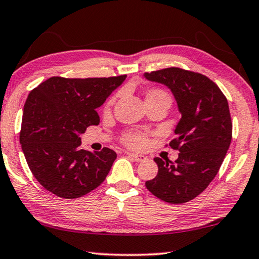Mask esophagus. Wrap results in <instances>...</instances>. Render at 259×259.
<instances>
[{
    "mask_svg": "<svg viewBox=\"0 0 259 259\" xmlns=\"http://www.w3.org/2000/svg\"><path fill=\"white\" fill-rule=\"evenodd\" d=\"M128 156L131 157L133 160H135L136 162H143L147 159L146 156H144L142 154H136V153H128Z\"/></svg>",
    "mask_w": 259,
    "mask_h": 259,
    "instance_id": "esophagus-1",
    "label": "esophagus"
}]
</instances>
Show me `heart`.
Instances as JSON below:
<instances>
[{
    "instance_id": "obj_1",
    "label": "heart",
    "mask_w": 259,
    "mask_h": 259,
    "mask_svg": "<svg viewBox=\"0 0 259 259\" xmlns=\"http://www.w3.org/2000/svg\"><path fill=\"white\" fill-rule=\"evenodd\" d=\"M114 100H115V97H113V98L108 100L106 106H105V111H106V112L109 111V108H111V106L113 105ZM145 102H146V104H148V103H163L169 107L170 103H171V100H170L169 95L166 94L165 91L160 90V89H152V90H148L146 93ZM124 142L131 147L140 148V147L146 145L147 140L142 135L133 134V135L126 136V137L124 138Z\"/></svg>"
}]
</instances>
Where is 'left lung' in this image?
Instances as JSON below:
<instances>
[{
    "instance_id": "obj_1",
    "label": "left lung",
    "mask_w": 259,
    "mask_h": 259,
    "mask_svg": "<svg viewBox=\"0 0 259 259\" xmlns=\"http://www.w3.org/2000/svg\"><path fill=\"white\" fill-rule=\"evenodd\" d=\"M151 82L165 85L177 103L181 120L169 145L179 151L171 163L155 157V178L147 190L168 203H185L208 187L224 161L232 140L229 103L221 89L199 73L170 67L145 73Z\"/></svg>"
}]
</instances>
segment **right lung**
<instances>
[{"mask_svg": "<svg viewBox=\"0 0 259 259\" xmlns=\"http://www.w3.org/2000/svg\"><path fill=\"white\" fill-rule=\"evenodd\" d=\"M125 77L54 76L30 91L20 144L30 171L46 190L59 198L76 199L105 181L116 153L107 147L81 150L80 136L88 126L99 124L96 109Z\"/></svg>", "mask_w": 259, "mask_h": 259, "instance_id": "right-lung-1", "label": "right lung"}]
</instances>
